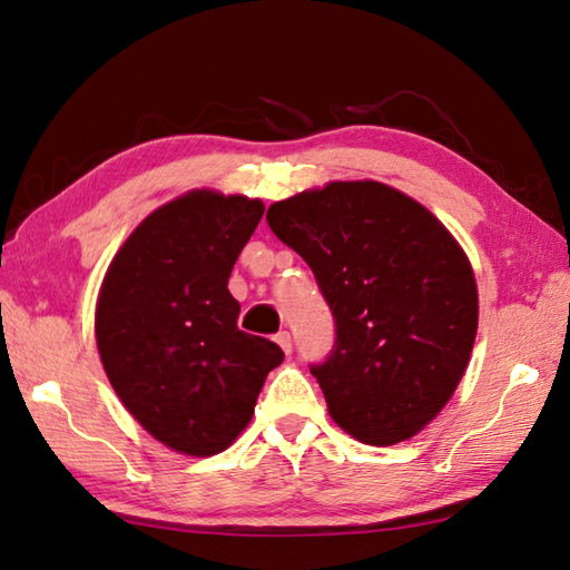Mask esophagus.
I'll use <instances>...</instances> for the list:
<instances>
[{
    "label": "esophagus",
    "mask_w": 570,
    "mask_h": 570,
    "mask_svg": "<svg viewBox=\"0 0 570 570\" xmlns=\"http://www.w3.org/2000/svg\"><path fill=\"white\" fill-rule=\"evenodd\" d=\"M275 342L281 344V350H283L285 354L293 352V336H289V332H277V334H275Z\"/></svg>",
    "instance_id": "1"
}]
</instances>
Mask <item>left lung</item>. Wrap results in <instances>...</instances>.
Here are the masks:
<instances>
[{
  "label": "left lung",
  "mask_w": 570,
  "mask_h": 570,
  "mask_svg": "<svg viewBox=\"0 0 570 570\" xmlns=\"http://www.w3.org/2000/svg\"><path fill=\"white\" fill-rule=\"evenodd\" d=\"M334 315L312 364L330 415L366 445H396L443 411L470 364L478 283L450 230L381 181H330L268 208Z\"/></svg>",
  "instance_id": "8db88e82"
}]
</instances>
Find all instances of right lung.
I'll use <instances>...</instances> for the list:
<instances>
[{"mask_svg":"<svg viewBox=\"0 0 570 570\" xmlns=\"http://www.w3.org/2000/svg\"><path fill=\"white\" fill-rule=\"evenodd\" d=\"M261 199L196 189L139 224L115 255L96 340L115 393L145 431L184 455L226 450L250 423L281 346L238 330L234 263Z\"/></svg>","mask_w":570,"mask_h":570,"instance_id":"1","label":"right lung"}]
</instances>
